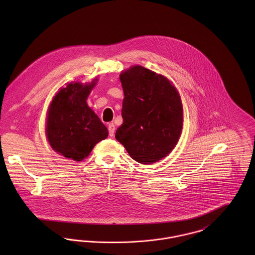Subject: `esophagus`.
Listing matches in <instances>:
<instances>
[{
	"instance_id": "1",
	"label": "esophagus",
	"mask_w": 255,
	"mask_h": 255,
	"mask_svg": "<svg viewBox=\"0 0 255 255\" xmlns=\"http://www.w3.org/2000/svg\"><path fill=\"white\" fill-rule=\"evenodd\" d=\"M115 129H116V128H115V125L113 124V123H111L108 125V131H109V136H114V134H115Z\"/></svg>"
}]
</instances>
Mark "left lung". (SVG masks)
<instances>
[{
  "instance_id": "8db88e82",
  "label": "left lung",
  "mask_w": 255,
  "mask_h": 255,
  "mask_svg": "<svg viewBox=\"0 0 255 255\" xmlns=\"http://www.w3.org/2000/svg\"><path fill=\"white\" fill-rule=\"evenodd\" d=\"M120 79L125 94L123 124L115 136L136 162L155 163L166 157L180 138V95L169 79L141 66L121 73Z\"/></svg>"
}]
</instances>
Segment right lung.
I'll return each mask as SVG.
<instances>
[{
  "mask_svg": "<svg viewBox=\"0 0 255 255\" xmlns=\"http://www.w3.org/2000/svg\"><path fill=\"white\" fill-rule=\"evenodd\" d=\"M95 85L70 83L54 97L47 117L46 133L52 148L74 161H81L99 141L108 136V129L86 103Z\"/></svg>",
  "mask_w": 255,
  "mask_h": 255,
  "instance_id": "obj_1",
  "label": "right lung"
}]
</instances>
